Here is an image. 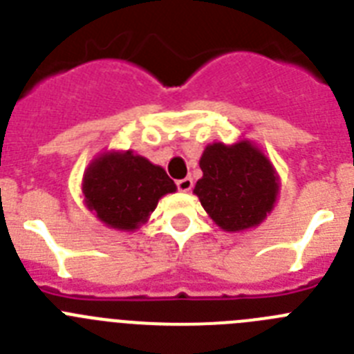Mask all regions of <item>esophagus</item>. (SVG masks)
<instances>
[{
	"label": "esophagus",
	"mask_w": 354,
	"mask_h": 354,
	"mask_svg": "<svg viewBox=\"0 0 354 354\" xmlns=\"http://www.w3.org/2000/svg\"><path fill=\"white\" fill-rule=\"evenodd\" d=\"M177 189H179V192H189V189H192L193 187V179L192 177H186V179H180V180H177Z\"/></svg>",
	"instance_id": "1"
}]
</instances>
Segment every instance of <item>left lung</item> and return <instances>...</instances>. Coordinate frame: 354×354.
Here are the masks:
<instances>
[{"label":"left lung","mask_w":354,"mask_h":354,"mask_svg":"<svg viewBox=\"0 0 354 354\" xmlns=\"http://www.w3.org/2000/svg\"><path fill=\"white\" fill-rule=\"evenodd\" d=\"M195 193L218 227L228 232L255 227L273 209L278 180L271 162L252 143H212L200 159Z\"/></svg>","instance_id":"left-lung-1"}]
</instances>
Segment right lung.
Segmentation results:
<instances>
[{
    "label": "right lung",
    "mask_w": 354,
    "mask_h": 354,
    "mask_svg": "<svg viewBox=\"0 0 354 354\" xmlns=\"http://www.w3.org/2000/svg\"><path fill=\"white\" fill-rule=\"evenodd\" d=\"M175 189L174 180L161 167L129 150L95 159L83 179L88 207L99 220L118 230H133L147 221L158 200Z\"/></svg>",
    "instance_id": "add662e5"
}]
</instances>
